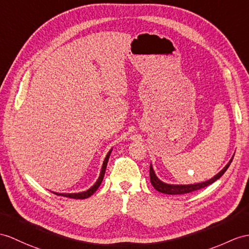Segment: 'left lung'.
<instances>
[{"instance_id":"1","label":"left lung","mask_w":249,"mask_h":249,"mask_svg":"<svg viewBox=\"0 0 249 249\" xmlns=\"http://www.w3.org/2000/svg\"><path fill=\"white\" fill-rule=\"evenodd\" d=\"M232 160H233V156H232V159L230 160V161L227 163L226 167L224 168L221 172L217 173L215 177L210 178L209 180L204 181V183L193 184V185H169V184H165L156 178V175L153 171V168L151 165H150V180H151V184H152V186L155 188V189L157 191L161 192V193H166V195H185V193H189V192H192V191L202 189V188H205V187L211 185L212 183H214L216 179H219L222 177V175L226 172V170L228 169V167L230 166V163H231Z\"/></svg>"}]
</instances>
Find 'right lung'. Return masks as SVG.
Segmentation results:
<instances>
[{
  "label": "right lung",
  "instance_id": "1",
  "mask_svg": "<svg viewBox=\"0 0 249 249\" xmlns=\"http://www.w3.org/2000/svg\"><path fill=\"white\" fill-rule=\"evenodd\" d=\"M111 151L110 152L107 153V157L105 159V161H104V165H102V169H101V173H100V177L98 178V180L96 181V184L92 187L89 188V189L88 191H84V192H80V193H56L57 196H66V197H70V198H76V199H83V198H88L90 196L93 195V193L98 189L102 179H104V177H105V172H106V169H107V160H108V157H110V154H111Z\"/></svg>",
  "mask_w": 249,
  "mask_h": 249
}]
</instances>
